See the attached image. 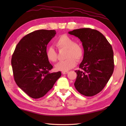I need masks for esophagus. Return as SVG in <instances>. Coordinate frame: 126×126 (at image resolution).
I'll use <instances>...</instances> for the list:
<instances>
[{
	"instance_id": "34e87169",
	"label": "esophagus",
	"mask_w": 126,
	"mask_h": 126,
	"mask_svg": "<svg viewBox=\"0 0 126 126\" xmlns=\"http://www.w3.org/2000/svg\"><path fill=\"white\" fill-rule=\"evenodd\" d=\"M68 73H69V71H62V74H63V75L67 74Z\"/></svg>"
}]
</instances>
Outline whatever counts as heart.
<instances>
[{"label": "heart", "mask_w": 126, "mask_h": 126, "mask_svg": "<svg viewBox=\"0 0 126 126\" xmlns=\"http://www.w3.org/2000/svg\"><path fill=\"white\" fill-rule=\"evenodd\" d=\"M55 45L60 51H66L64 56L66 60L60 62L55 65V68L58 71L69 70L76 65V60L79 62L83 58L84 51L81 44L74 42L73 38L66 34H62L59 37L55 42ZM46 56L51 62H55L57 60V53L52 47L47 48Z\"/></svg>", "instance_id": "obj_1"}]
</instances>
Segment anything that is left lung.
<instances>
[{"label":"left lung","mask_w":126,"mask_h":126,"mask_svg":"<svg viewBox=\"0 0 126 126\" xmlns=\"http://www.w3.org/2000/svg\"><path fill=\"white\" fill-rule=\"evenodd\" d=\"M81 40L84 56L76 70L74 85L78 92L92 96L101 92L110 79L114 68V53L111 45L100 32L90 28L69 31Z\"/></svg>","instance_id":"8db88e82"}]
</instances>
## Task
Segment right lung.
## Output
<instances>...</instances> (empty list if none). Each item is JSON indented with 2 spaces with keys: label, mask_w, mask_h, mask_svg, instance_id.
<instances>
[{
  "label": "right lung",
  "mask_w": 126,
  "mask_h": 126,
  "mask_svg": "<svg viewBox=\"0 0 126 126\" xmlns=\"http://www.w3.org/2000/svg\"><path fill=\"white\" fill-rule=\"evenodd\" d=\"M56 32L39 30L20 40L13 52L11 65L18 86L33 98L44 96L61 76V71L50 73L53 66L46 56L47 46Z\"/></svg>",
  "instance_id": "1"
}]
</instances>
